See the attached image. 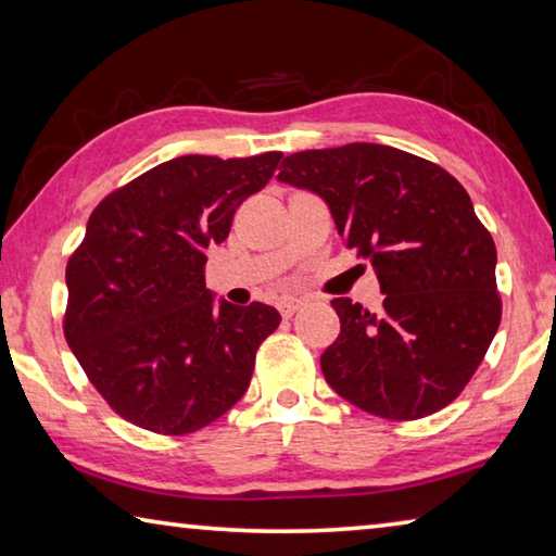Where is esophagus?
Segmentation results:
<instances>
[{
  "label": "esophagus",
  "mask_w": 556,
  "mask_h": 556,
  "mask_svg": "<svg viewBox=\"0 0 556 556\" xmlns=\"http://www.w3.org/2000/svg\"><path fill=\"white\" fill-rule=\"evenodd\" d=\"M277 308H279L281 316L291 318V316H294V314L299 312V308H301V299H279Z\"/></svg>",
  "instance_id": "obj_1"
}]
</instances>
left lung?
I'll use <instances>...</instances> for the list:
<instances>
[{"label": "left lung", "mask_w": 556, "mask_h": 556, "mask_svg": "<svg viewBox=\"0 0 556 556\" xmlns=\"http://www.w3.org/2000/svg\"><path fill=\"white\" fill-rule=\"evenodd\" d=\"M279 181L321 195L384 294L380 312L331 301L341 336L321 355L326 382L382 419L444 409L483 363L503 316L495 242L466 188L434 162L361 142L291 154Z\"/></svg>", "instance_id": "1"}]
</instances>
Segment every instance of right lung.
Listing matches in <instances>:
<instances>
[{"label":"right lung","mask_w":556,"mask_h":556,"mask_svg":"<svg viewBox=\"0 0 556 556\" xmlns=\"http://www.w3.org/2000/svg\"><path fill=\"white\" fill-rule=\"evenodd\" d=\"M281 152L188 154L115 188L65 267L63 333L110 409L164 437L193 434L250 388L281 316L260 301L213 306L205 250L230 235Z\"/></svg>","instance_id":"obj_1"}]
</instances>
